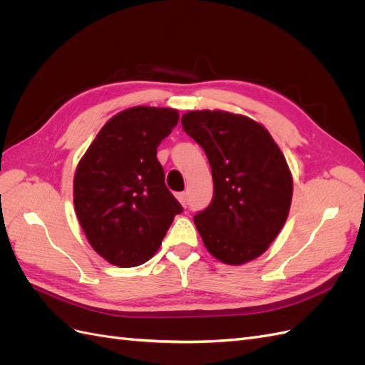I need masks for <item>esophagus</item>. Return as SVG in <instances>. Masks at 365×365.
Here are the masks:
<instances>
[{
  "instance_id": "obj_1",
  "label": "esophagus",
  "mask_w": 365,
  "mask_h": 365,
  "mask_svg": "<svg viewBox=\"0 0 365 365\" xmlns=\"http://www.w3.org/2000/svg\"><path fill=\"white\" fill-rule=\"evenodd\" d=\"M176 200H178L180 202H181V205H187V193L185 192H180V193H176Z\"/></svg>"
}]
</instances>
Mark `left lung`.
I'll return each mask as SVG.
<instances>
[{
    "instance_id": "obj_1",
    "label": "left lung",
    "mask_w": 365,
    "mask_h": 365,
    "mask_svg": "<svg viewBox=\"0 0 365 365\" xmlns=\"http://www.w3.org/2000/svg\"><path fill=\"white\" fill-rule=\"evenodd\" d=\"M182 128L200 145L213 175V201L195 215L208 252L244 264L269 248L292 201V175L268 129L220 109L187 111Z\"/></svg>"
}]
</instances>
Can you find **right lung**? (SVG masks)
Instances as JSON below:
<instances>
[{
    "label": "right lung",
    "instance_id": "right-lung-1",
    "mask_svg": "<svg viewBox=\"0 0 365 365\" xmlns=\"http://www.w3.org/2000/svg\"><path fill=\"white\" fill-rule=\"evenodd\" d=\"M178 120L173 108H128L106 121L77 164L76 216L93 250L115 267L148 262L182 212L157 158Z\"/></svg>",
    "mask_w": 365,
    "mask_h": 365
}]
</instances>
